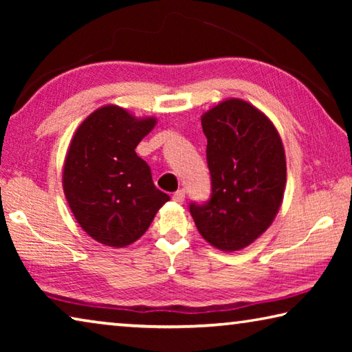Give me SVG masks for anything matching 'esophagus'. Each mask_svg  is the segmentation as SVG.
Wrapping results in <instances>:
<instances>
[{
  "mask_svg": "<svg viewBox=\"0 0 352 352\" xmlns=\"http://www.w3.org/2000/svg\"><path fill=\"white\" fill-rule=\"evenodd\" d=\"M172 200H174L175 204L182 205L184 201V190L180 189V190H177V192H174V195H172Z\"/></svg>",
  "mask_w": 352,
  "mask_h": 352,
  "instance_id": "1",
  "label": "esophagus"
}]
</instances>
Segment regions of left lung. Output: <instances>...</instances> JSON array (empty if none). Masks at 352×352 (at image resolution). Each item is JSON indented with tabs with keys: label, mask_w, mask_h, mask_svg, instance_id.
Segmentation results:
<instances>
[{
	"label": "left lung",
	"mask_w": 352,
	"mask_h": 352,
	"mask_svg": "<svg viewBox=\"0 0 352 352\" xmlns=\"http://www.w3.org/2000/svg\"><path fill=\"white\" fill-rule=\"evenodd\" d=\"M208 140L211 200L189 206L201 237L220 252H239L265 233L281 208L287 166L270 118L239 98L201 115Z\"/></svg>",
	"instance_id": "obj_1"
}]
</instances>
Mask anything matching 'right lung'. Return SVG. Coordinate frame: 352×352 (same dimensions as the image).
<instances>
[{"label":"right lung","mask_w":352,"mask_h":352,"mask_svg":"<svg viewBox=\"0 0 352 352\" xmlns=\"http://www.w3.org/2000/svg\"><path fill=\"white\" fill-rule=\"evenodd\" d=\"M155 126V116L136 118L109 104L83 119L71 138L62 170L65 197L80 228L107 247L138 241L169 201L135 152Z\"/></svg>","instance_id":"right-lung-1"}]
</instances>
